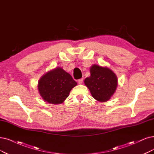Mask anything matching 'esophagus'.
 <instances>
[{"label":"esophagus","mask_w":154,"mask_h":154,"mask_svg":"<svg viewBox=\"0 0 154 154\" xmlns=\"http://www.w3.org/2000/svg\"><path fill=\"white\" fill-rule=\"evenodd\" d=\"M82 82H83V79H79V80H78V83H79V84H82Z\"/></svg>","instance_id":"esophagus-1"}]
</instances>
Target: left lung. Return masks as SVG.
<instances>
[{
	"label": "left lung",
	"instance_id": "obj_1",
	"mask_svg": "<svg viewBox=\"0 0 154 154\" xmlns=\"http://www.w3.org/2000/svg\"><path fill=\"white\" fill-rule=\"evenodd\" d=\"M91 76L84 81L93 97L101 102L106 101L114 93L117 86L116 74L106 67L94 65L90 68Z\"/></svg>",
	"mask_w": 154,
	"mask_h": 154
}]
</instances>
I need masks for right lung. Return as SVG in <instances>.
Masks as SVG:
<instances>
[{"mask_svg":"<svg viewBox=\"0 0 154 154\" xmlns=\"http://www.w3.org/2000/svg\"><path fill=\"white\" fill-rule=\"evenodd\" d=\"M77 84L69 73L59 67L42 77L38 81V89L44 101L60 104L68 97L71 89Z\"/></svg>","mask_w":154,"mask_h":154,"instance_id":"add662e5","label":"right lung"}]
</instances>
